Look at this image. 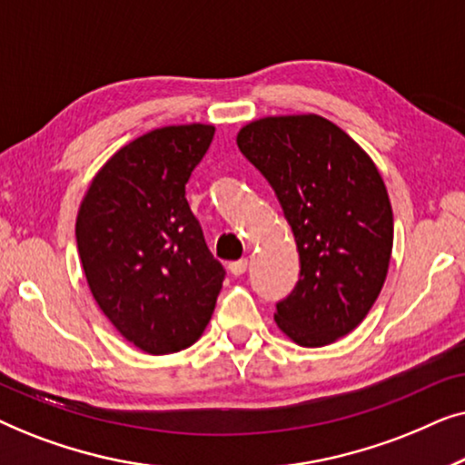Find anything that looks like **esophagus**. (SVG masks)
<instances>
[{
  "mask_svg": "<svg viewBox=\"0 0 465 465\" xmlns=\"http://www.w3.org/2000/svg\"><path fill=\"white\" fill-rule=\"evenodd\" d=\"M228 271L232 272L234 277L243 275V272L247 271V258H241V260H234V262L228 264Z\"/></svg>",
  "mask_w": 465,
  "mask_h": 465,
  "instance_id": "34e87169",
  "label": "esophagus"
}]
</instances>
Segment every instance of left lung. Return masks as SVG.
I'll return each instance as SVG.
<instances>
[{"label":"left lung","instance_id":"8db88e82","mask_svg":"<svg viewBox=\"0 0 465 465\" xmlns=\"http://www.w3.org/2000/svg\"><path fill=\"white\" fill-rule=\"evenodd\" d=\"M237 145L275 190L301 256V279L277 302V326L302 347L330 345L360 326L385 283L393 213L383 177L317 114L253 120Z\"/></svg>","mask_w":465,"mask_h":465}]
</instances>
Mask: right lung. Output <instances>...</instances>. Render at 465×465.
<instances>
[{"label":"right lung","instance_id":"add662e5","mask_svg":"<svg viewBox=\"0 0 465 465\" xmlns=\"http://www.w3.org/2000/svg\"><path fill=\"white\" fill-rule=\"evenodd\" d=\"M213 133L212 124L163 126L126 143L94 175L75 220L93 298L145 353L199 341L224 282L186 201Z\"/></svg>","mask_w":465,"mask_h":465}]
</instances>
